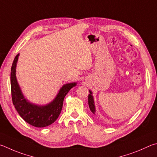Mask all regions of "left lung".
<instances>
[{
	"mask_svg": "<svg viewBox=\"0 0 157 157\" xmlns=\"http://www.w3.org/2000/svg\"><path fill=\"white\" fill-rule=\"evenodd\" d=\"M90 94L88 95V104L90 110H91L93 113L95 112V108L94 104V99H93V97L92 96V92L90 91Z\"/></svg>",
	"mask_w": 157,
	"mask_h": 157,
	"instance_id": "obj_1",
	"label": "left lung"
}]
</instances>
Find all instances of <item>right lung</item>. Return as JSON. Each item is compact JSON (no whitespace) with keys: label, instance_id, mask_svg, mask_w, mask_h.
<instances>
[{"label":"right lung","instance_id":"add662e5","mask_svg":"<svg viewBox=\"0 0 157 157\" xmlns=\"http://www.w3.org/2000/svg\"><path fill=\"white\" fill-rule=\"evenodd\" d=\"M19 54L13 60L11 68V92L13 105L25 121L36 128H44L53 123L60 114L64 98L71 87L76 83H68L63 86L56 98L45 106H37L27 102L22 94L16 78V67Z\"/></svg>","mask_w":157,"mask_h":157}]
</instances>
